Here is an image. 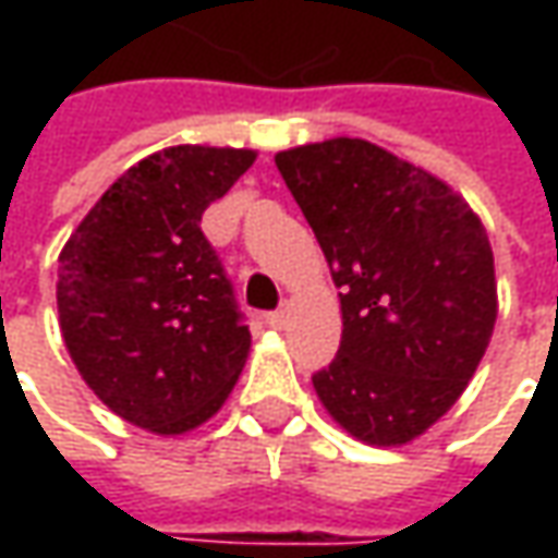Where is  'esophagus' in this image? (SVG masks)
I'll return each instance as SVG.
<instances>
[{"label": "esophagus", "mask_w": 558, "mask_h": 558, "mask_svg": "<svg viewBox=\"0 0 558 558\" xmlns=\"http://www.w3.org/2000/svg\"><path fill=\"white\" fill-rule=\"evenodd\" d=\"M267 323L272 329H282V326L289 323V307H279V311L267 313Z\"/></svg>", "instance_id": "obj_1"}]
</instances>
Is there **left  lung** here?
<instances>
[{"label":"left lung","instance_id":"8db88e82","mask_svg":"<svg viewBox=\"0 0 558 558\" xmlns=\"http://www.w3.org/2000/svg\"><path fill=\"white\" fill-rule=\"evenodd\" d=\"M341 289V348L313 375L354 438L397 447L465 391L497 319L482 220L428 170L366 140L276 155Z\"/></svg>","mask_w":558,"mask_h":558}]
</instances>
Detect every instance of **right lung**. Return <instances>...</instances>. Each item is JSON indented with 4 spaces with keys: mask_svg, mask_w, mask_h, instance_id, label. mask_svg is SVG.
Here are the masks:
<instances>
[{
    "mask_svg": "<svg viewBox=\"0 0 558 558\" xmlns=\"http://www.w3.org/2000/svg\"><path fill=\"white\" fill-rule=\"evenodd\" d=\"M247 148L177 145L111 185L58 254V323L96 397L155 435L214 416L251 332L202 214L254 163Z\"/></svg>",
    "mask_w": 558,
    "mask_h": 558,
    "instance_id": "add662e5",
    "label": "right lung"
}]
</instances>
